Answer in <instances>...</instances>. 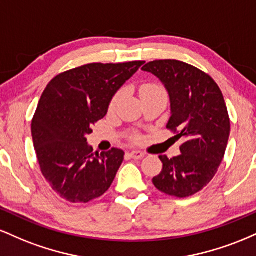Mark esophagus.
Masks as SVG:
<instances>
[{
	"mask_svg": "<svg viewBox=\"0 0 256 256\" xmlns=\"http://www.w3.org/2000/svg\"><path fill=\"white\" fill-rule=\"evenodd\" d=\"M128 156L132 158H142L143 156H144V152H142L140 150H132L128 152Z\"/></svg>",
	"mask_w": 256,
	"mask_h": 256,
	"instance_id": "obj_1",
	"label": "esophagus"
}]
</instances>
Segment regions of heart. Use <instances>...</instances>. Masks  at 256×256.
<instances>
[{
	"label": "heart",
	"mask_w": 256,
	"mask_h": 256,
	"mask_svg": "<svg viewBox=\"0 0 256 256\" xmlns=\"http://www.w3.org/2000/svg\"><path fill=\"white\" fill-rule=\"evenodd\" d=\"M158 92H165V91H164V88L161 86V85H158L156 83H146L140 88V98H143V96L146 95H152V94H158ZM120 96H122V91H118V92L113 96V98H112L110 107H114V106L116 104V102L119 101Z\"/></svg>",
	"instance_id": "obj_1"
}]
</instances>
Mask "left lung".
<instances>
[{
  "instance_id": "1",
  "label": "left lung",
  "mask_w": 256,
  "mask_h": 256,
  "mask_svg": "<svg viewBox=\"0 0 256 256\" xmlns=\"http://www.w3.org/2000/svg\"><path fill=\"white\" fill-rule=\"evenodd\" d=\"M142 70L165 84L172 110L167 128L185 138L180 155L158 156L162 171L152 183L166 195L189 198L210 184L224 158L230 136L224 96L210 74L183 61L155 60Z\"/></svg>"
}]
</instances>
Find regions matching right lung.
I'll return each mask as SVG.
<instances>
[{
	"instance_id": "1",
	"label": "right lung",
	"mask_w": 256,
	"mask_h": 256,
	"mask_svg": "<svg viewBox=\"0 0 256 256\" xmlns=\"http://www.w3.org/2000/svg\"><path fill=\"white\" fill-rule=\"evenodd\" d=\"M142 64H83L58 74L44 89L32 119V138L43 177L61 198L88 204L110 188L125 152H94L86 136Z\"/></svg>"
}]
</instances>
